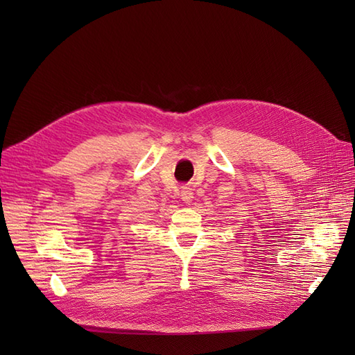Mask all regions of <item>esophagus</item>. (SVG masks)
Returning <instances> with one entry per match:
<instances>
[{"label":"esophagus","mask_w":355,"mask_h":355,"mask_svg":"<svg viewBox=\"0 0 355 355\" xmlns=\"http://www.w3.org/2000/svg\"><path fill=\"white\" fill-rule=\"evenodd\" d=\"M180 198H182V201L189 202L192 198H194V192H192V189L189 187H184L180 191Z\"/></svg>","instance_id":"34e87169"}]
</instances>
